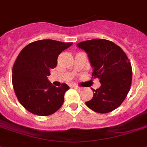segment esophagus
Returning a JSON list of instances; mask_svg holds the SVG:
<instances>
[{"label":"esophagus","instance_id":"obj_1","mask_svg":"<svg viewBox=\"0 0 147 147\" xmlns=\"http://www.w3.org/2000/svg\"><path fill=\"white\" fill-rule=\"evenodd\" d=\"M73 88H75V89H76V90H81V87H78V86H76V85H75V86H73Z\"/></svg>","mask_w":147,"mask_h":147}]
</instances>
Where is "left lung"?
I'll list each match as a JSON object with an SVG mask.
<instances>
[{
    "label": "left lung",
    "mask_w": 147,
    "mask_h": 147,
    "mask_svg": "<svg viewBox=\"0 0 147 147\" xmlns=\"http://www.w3.org/2000/svg\"><path fill=\"white\" fill-rule=\"evenodd\" d=\"M87 54L93 69L92 76L99 78L101 87L93 90V97L86 102L91 110L105 113L117 108L130 90L132 70L120 47L106 39H91L78 43Z\"/></svg>",
    "instance_id": "left-lung-1"
}]
</instances>
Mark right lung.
Segmentation results:
<instances>
[{"mask_svg": "<svg viewBox=\"0 0 147 147\" xmlns=\"http://www.w3.org/2000/svg\"><path fill=\"white\" fill-rule=\"evenodd\" d=\"M72 45L52 39L38 40L21 51L13 68V85L17 98L30 113L49 116L62 106L69 87H56L48 80L60 53Z\"/></svg>", "mask_w": 147, "mask_h": 147, "instance_id": "1", "label": "right lung"}]
</instances>
